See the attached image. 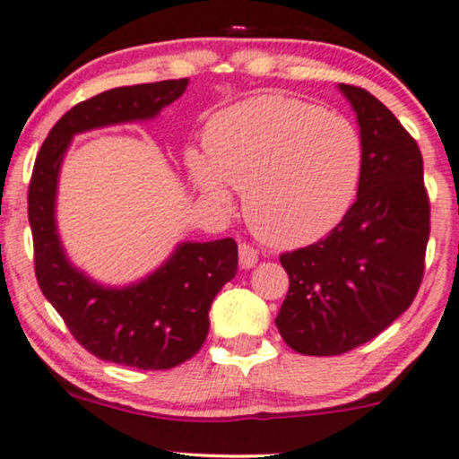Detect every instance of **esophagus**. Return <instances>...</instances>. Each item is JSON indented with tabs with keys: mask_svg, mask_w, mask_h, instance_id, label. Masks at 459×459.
Wrapping results in <instances>:
<instances>
[{
	"mask_svg": "<svg viewBox=\"0 0 459 459\" xmlns=\"http://www.w3.org/2000/svg\"><path fill=\"white\" fill-rule=\"evenodd\" d=\"M238 253H240V265H242V268H253V265L257 264V259H259L257 248H253L251 245H248V242H240Z\"/></svg>",
	"mask_w": 459,
	"mask_h": 459,
	"instance_id": "obj_1",
	"label": "esophagus"
}]
</instances>
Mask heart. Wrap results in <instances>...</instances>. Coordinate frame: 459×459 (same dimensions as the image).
Listing matches in <instances>:
<instances>
[{"label":"heart","instance_id":"heart-1","mask_svg":"<svg viewBox=\"0 0 459 459\" xmlns=\"http://www.w3.org/2000/svg\"><path fill=\"white\" fill-rule=\"evenodd\" d=\"M208 157L191 151L189 174L225 206L245 194L257 238L293 248L324 238L349 212L361 177V140L344 117L290 95H259L223 112L206 134Z\"/></svg>","mask_w":459,"mask_h":459}]
</instances>
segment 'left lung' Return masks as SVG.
Here are the masks:
<instances>
[{"instance_id": "8db88e82", "label": "left lung", "mask_w": 459, "mask_h": 459, "mask_svg": "<svg viewBox=\"0 0 459 459\" xmlns=\"http://www.w3.org/2000/svg\"><path fill=\"white\" fill-rule=\"evenodd\" d=\"M361 134L358 200L325 238L281 255L290 291L276 315L302 355H341L411 307L426 270L429 197L415 138L375 95L341 84Z\"/></svg>"}]
</instances>
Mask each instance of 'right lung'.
Returning a JSON list of instances; mask_svg holds the SVG:
<instances>
[{
	"label": "right lung",
	"mask_w": 459,
	"mask_h": 459,
	"mask_svg": "<svg viewBox=\"0 0 459 459\" xmlns=\"http://www.w3.org/2000/svg\"><path fill=\"white\" fill-rule=\"evenodd\" d=\"M186 84L189 78L118 87L74 106L42 143L27 194L36 279L44 298L89 353L140 370H168L202 349L212 299L238 270V245L234 238L185 242L138 285L101 287L78 273L59 245L56 177L74 134L155 117L185 93Z\"/></svg>",
	"instance_id": "1"
}]
</instances>
